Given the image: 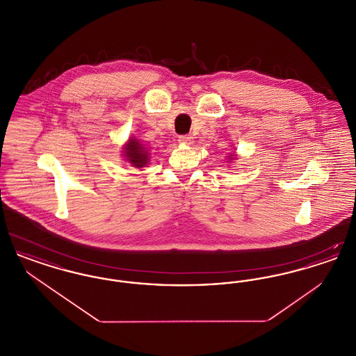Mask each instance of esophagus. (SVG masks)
<instances>
[{
    "label": "esophagus",
    "instance_id": "obj_1",
    "mask_svg": "<svg viewBox=\"0 0 356 356\" xmlns=\"http://www.w3.org/2000/svg\"><path fill=\"white\" fill-rule=\"evenodd\" d=\"M179 143H181V144H186V145H189V144H192V137L189 135H181L179 136Z\"/></svg>",
    "mask_w": 356,
    "mask_h": 356
}]
</instances>
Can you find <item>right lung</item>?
I'll use <instances>...</instances> for the list:
<instances>
[{"label": "right lung", "instance_id": "obj_1", "mask_svg": "<svg viewBox=\"0 0 356 356\" xmlns=\"http://www.w3.org/2000/svg\"><path fill=\"white\" fill-rule=\"evenodd\" d=\"M127 151V157L128 160L132 163L134 167L141 168L148 163V153L144 151V148L141 147V144L136 140H131L125 148Z\"/></svg>", "mask_w": 356, "mask_h": 356}]
</instances>
